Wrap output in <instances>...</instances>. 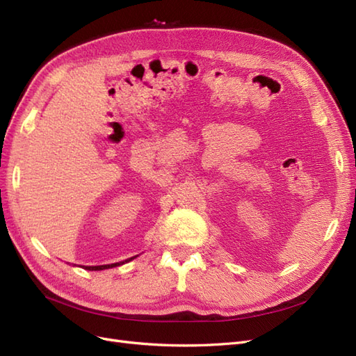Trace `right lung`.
<instances>
[{"label":"right lung","instance_id":"1","mask_svg":"<svg viewBox=\"0 0 356 356\" xmlns=\"http://www.w3.org/2000/svg\"><path fill=\"white\" fill-rule=\"evenodd\" d=\"M134 257H131V259H127V261H124V262H118V264H112V265H100V266H83L85 269H88V271H102V269H107V268H113V266H118V265H122V264H125V262H129V261H132Z\"/></svg>","mask_w":356,"mask_h":356}]
</instances>
